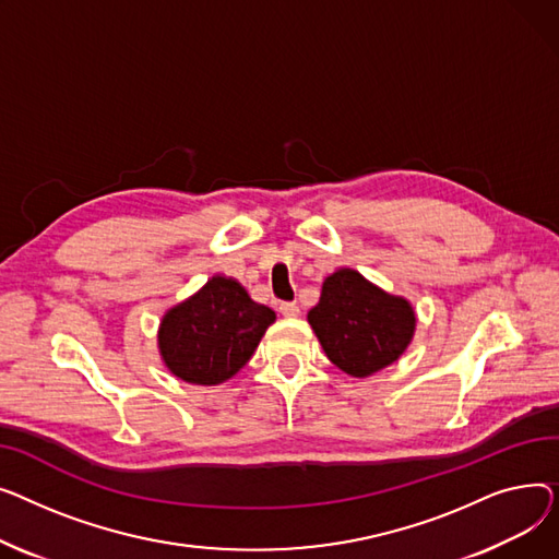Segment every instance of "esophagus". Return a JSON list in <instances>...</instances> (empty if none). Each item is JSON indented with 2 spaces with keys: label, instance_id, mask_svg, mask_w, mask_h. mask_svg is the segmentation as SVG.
<instances>
[{
  "label": "esophagus",
  "instance_id": "34e87169",
  "mask_svg": "<svg viewBox=\"0 0 559 559\" xmlns=\"http://www.w3.org/2000/svg\"><path fill=\"white\" fill-rule=\"evenodd\" d=\"M280 311H282L284 318H295V316L300 313V307L295 305V302H282V305H280Z\"/></svg>",
  "mask_w": 559,
  "mask_h": 559
}]
</instances>
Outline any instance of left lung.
Instances as JSON below:
<instances>
[{
	"mask_svg": "<svg viewBox=\"0 0 559 559\" xmlns=\"http://www.w3.org/2000/svg\"><path fill=\"white\" fill-rule=\"evenodd\" d=\"M326 358L349 377L366 379L406 352L415 336L413 305L354 269H338L322 282L320 300L307 313Z\"/></svg>",
	"mask_w": 559,
	"mask_h": 559,
	"instance_id": "1",
	"label": "left lung"
}]
</instances>
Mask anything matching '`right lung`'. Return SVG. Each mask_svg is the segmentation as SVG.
<instances>
[{
	"instance_id": "1",
	"label": "right lung",
	"mask_w": 559,
	"mask_h": 559,
	"mask_svg": "<svg viewBox=\"0 0 559 559\" xmlns=\"http://www.w3.org/2000/svg\"><path fill=\"white\" fill-rule=\"evenodd\" d=\"M275 318L235 277L214 275L162 316L159 358L187 383L218 385L248 364Z\"/></svg>"
}]
</instances>
